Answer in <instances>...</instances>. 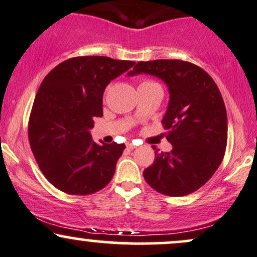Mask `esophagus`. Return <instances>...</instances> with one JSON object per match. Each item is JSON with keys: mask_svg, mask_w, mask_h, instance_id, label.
<instances>
[{"mask_svg": "<svg viewBox=\"0 0 257 257\" xmlns=\"http://www.w3.org/2000/svg\"><path fill=\"white\" fill-rule=\"evenodd\" d=\"M126 149H129V150H133V149H135V144L132 142L126 143Z\"/></svg>", "mask_w": 257, "mask_h": 257, "instance_id": "34e87169", "label": "esophagus"}]
</instances>
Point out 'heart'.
Masks as SVG:
<instances>
[{"instance_id":"1","label":"heart","mask_w":257,"mask_h":257,"mask_svg":"<svg viewBox=\"0 0 257 257\" xmlns=\"http://www.w3.org/2000/svg\"><path fill=\"white\" fill-rule=\"evenodd\" d=\"M146 84H156V83H154V81H150V80H145V81H143L140 85H146Z\"/></svg>"}]
</instances>
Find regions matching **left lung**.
I'll return each mask as SVG.
<instances>
[{
	"label": "left lung",
	"instance_id": "1",
	"mask_svg": "<svg viewBox=\"0 0 257 257\" xmlns=\"http://www.w3.org/2000/svg\"><path fill=\"white\" fill-rule=\"evenodd\" d=\"M138 74L154 75L168 87L162 123L173 146L170 152L155 151L144 178L163 195H188L201 188L223 160L228 133L223 98L213 79L190 62H139L128 73Z\"/></svg>",
	"mask_w": 257,
	"mask_h": 257
}]
</instances>
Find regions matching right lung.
I'll use <instances>...</instances> for the list:
<instances>
[{
    "label": "right lung",
    "instance_id": "1",
    "mask_svg": "<svg viewBox=\"0 0 257 257\" xmlns=\"http://www.w3.org/2000/svg\"><path fill=\"white\" fill-rule=\"evenodd\" d=\"M135 64L105 56L62 62L42 80L29 119V142L46 179L72 195L105 188L124 144H96L90 129L101 117L106 86Z\"/></svg>",
    "mask_w": 257,
    "mask_h": 257
}]
</instances>
